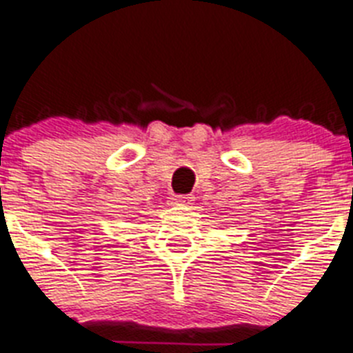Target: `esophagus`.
Here are the masks:
<instances>
[{
  "instance_id": "obj_1",
  "label": "esophagus",
  "mask_w": 353,
  "mask_h": 353,
  "mask_svg": "<svg viewBox=\"0 0 353 353\" xmlns=\"http://www.w3.org/2000/svg\"><path fill=\"white\" fill-rule=\"evenodd\" d=\"M192 196H174L170 199V205H192Z\"/></svg>"
}]
</instances>
